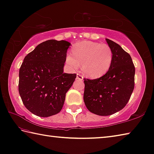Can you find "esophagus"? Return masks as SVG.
I'll list each match as a JSON object with an SVG mask.
<instances>
[{
	"mask_svg": "<svg viewBox=\"0 0 154 154\" xmlns=\"http://www.w3.org/2000/svg\"><path fill=\"white\" fill-rule=\"evenodd\" d=\"M76 79L77 80H79L80 81L83 80V76L80 73H77V75H76Z\"/></svg>",
	"mask_w": 154,
	"mask_h": 154,
	"instance_id": "esophagus-1",
	"label": "esophagus"
}]
</instances>
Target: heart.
Returning a JSON list of instances; mask_svg holds the SVG:
<instances>
[{
  "mask_svg": "<svg viewBox=\"0 0 154 154\" xmlns=\"http://www.w3.org/2000/svg\"><path fill=\"white\" fill-rule=\"evenodd\" d=\"M73 56L68 54L66 62L76 69L82 64L84 74L90 78H98L109 70L113 60V52L106 44L83 41L75 45L72 50Z\"/></svg>",
  "mask_w": 154,
  "mask_h": 154,
  "instance_id": "heart-1",
  "label": "heart"
}]
</instances>
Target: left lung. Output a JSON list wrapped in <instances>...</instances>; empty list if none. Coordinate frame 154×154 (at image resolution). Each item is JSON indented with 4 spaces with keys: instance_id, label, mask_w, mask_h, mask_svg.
I'll return each instance as SVG.
<instances>
[{
    "instance_id": "1",
    "label": "left lung",
    "mask_w": 154,
    "mask_h": 154,
    "mask_svg": "<svg viewBox=\"0 0 154 154\" xmlns=\"http://www.w3.org/2000/svg\"><path fill=\"white\" fill-rule=\"evenodd\" d=\"M106 40L113 52L110 68L102 77L84 81L85 105L99 116H109L123 109L134 88L135 67L130 55L117 43Z\"/></svg>"
}]
</instances>
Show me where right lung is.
I'll list each match as a JSON object with an SVG mask.
<instances>
[{
    "mask_svg": "<svg viewBox=\"0 0 154 154\" xmlns=\"http://www.w3.org/2000/svg\"><path fill=\"white\" fill-rule=\"evenodd\" d=\"M71 44L48 40L40 43L24 59L19 70L18 91L24 105L34 115L49 117L63 107L66 94L76 74L64 73Z\"/></svg>",
    "mask_w": 154,
    "mask_h": 154,
    "instance_id": "1",
    "label": "right lung"
}]
</instances>
